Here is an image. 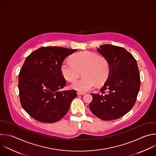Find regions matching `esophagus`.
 Returning <instances> with one entry per match:
<instances>
[{
	"mask_svg": "<svg viewBox=\"0 0 156 156\" xmlns=\"http://www.w3.org/2000/svg\"><path fill=\"white\" fill-rule=\"evenodd\" d=\"M84 93H83V92H79V91L77 92V95H84Z\"/></svg>",
	"mask_w": 156,
	"mask_h": 156,
	"instance_id": "obj_1",
	"label": "esophagus"
}]
</instances>
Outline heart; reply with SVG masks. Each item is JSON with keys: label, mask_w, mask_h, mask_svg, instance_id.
<instances>
[{"label": "heart", "mask_w": 156, "mask_h": 156, "mask_svg": "<svg viewBox=\"0 0 156 156\" xmlns=\"http://www.w3.org/2000/svg\"><path fill=\"white\" fill-rule=\"evenodd\" d=\"M61 73L69 81H73L83 71L82 78L75 81L71 87L79 92H87L94 88L97 84H103L107 80L110 74L108 61L95 53L84 51L74 55L70 60L64 61L61 66Z\"/></svg>", "instance_id": "heart-1"}]
</instances>
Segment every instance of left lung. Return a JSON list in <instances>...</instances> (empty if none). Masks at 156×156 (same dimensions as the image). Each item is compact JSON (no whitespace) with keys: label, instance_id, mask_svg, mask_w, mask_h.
<instances>
[{"label":"left lung","instance_id":"left-lung-1","mask_svg":"<svg viewBox=\"0 0 156 156\" xmlns=\"http://www.w3.org/2000/svg\"><path fill=\"white\" fill-rule=\"evenodd\" d=\"M110 65V74L100 93L92 94L89 109L104 121L117 119L133 107L140 90V76L136 61L124 48L103 44L97 49ZM108 92L105 94L104 91Z\"/></svg>","mask_w":156,"mask_h":156}]
</instances>
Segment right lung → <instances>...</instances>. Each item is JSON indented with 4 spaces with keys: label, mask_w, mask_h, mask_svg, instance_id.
Listing matches in <instances>:
<instances>
[{
    "label": "right lung",
    "mask_w": 156,
    "mask_h": 156,
    "mask_svg": "<svg viewBox=\"0 0 156 156\" xmlns=\"http://www.w3.org/2000/svg\"><path fill=\"white\" fill-rule=\"evenodd\" d=\"M77 50L58 46L41 47L28 56L20 70L18 88L21 104L34 119L53 123L62 119L77 94L60 91L66 84L61 66Z\"/></svg>",
    "instance_id": "1"
}]
</instances>
